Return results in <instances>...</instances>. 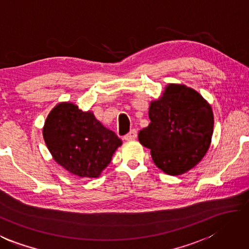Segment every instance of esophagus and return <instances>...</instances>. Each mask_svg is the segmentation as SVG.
Masks as SVG:
<instances>
[{
    "mask_svg": "<svg viewBox=\"0 0 249 249\" xmlns=\"http://www.w3.org/2000/svg\"><path fill=\"white\" fill-rule=\"evenodd\" d=\"M137 138V130L136 129H132L128 134H126L124 136L125 140H134Z\"/></svg>",
    "mask_w": 249,
    "mask_h": 249,
    "instance_id": "obj_1",
    "label": "esophagus"
}]
</instances>
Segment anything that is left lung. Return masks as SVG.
Listing matches in <instances>:
<instances>
[{
    "label": "left lung",
    "instance_id": "8db88e82",
    "mask_svg": "<svg viewBox=\"0 0 249 249\" xmlns=\"http://www.w3.org/2000/svg\"><path fill=\"white\" fill-rule=\"evenodd\" d=\"M149 119L138 140L150 149L153 162L164 173H186L205 157L213 133V112L196 90L169 84L162 96L150 102Z\"/></svg>",
    "mask_w": 249,
    "mask_h": 249
}]
</instances>
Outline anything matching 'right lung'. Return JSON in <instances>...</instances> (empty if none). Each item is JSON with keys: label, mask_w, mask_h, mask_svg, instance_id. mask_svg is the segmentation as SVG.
Here are the masks:
<instances>
[{"label": "right lung", "mask_w": 249, "mask_h": 249, "mask_svg": "<svg viewBox=\"0 0 249 249\" xmlns=\"http://www.w3.org/2000/svg\"><path fill=\"white\" fill-rule=\"evenodd\" d=\"M42 134L53 160L79 178H99L122 144L91 111H81L71 102L53 107Z\"/></svg>", "instance_id": "1"}]
</instances>
